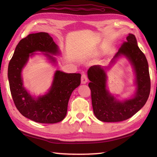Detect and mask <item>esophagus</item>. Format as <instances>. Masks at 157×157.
Segmentation results:
<instances>
[{"mask_svg":"<svg viewBox=\"0 0 157 157\" xmlns=\"http://www.w3.org/2000/svg\"><path fill=\"white\" fill-rule=\"evenodd\" d=\"M88 82V78L86 77V75L85 74H82V77H81V83L82 84H86Z\"/></svg>","mask_w":157,"mask_h":157,"instance_id":"1","label":"esophagus"}]
</instances>
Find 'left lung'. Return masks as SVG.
Segmentation results:
<instances>
[{
  "label": "left lung",
  "mask_w": 157,
  "mask_h": 157,
  "mask_svg": "<svg viewBox=\"0 0 157 157\" xmlns=\"http://www.w3.org/2000/svg\"><path fill=\"white\" fill-rule=\"evenodd\" d=\"M122 56L130 61L134 69L136 90L132 98L121 101L106 88V71ZM88 77L90 80L88 86L91 90L94 113L98 120L103 122H120L128 119L144 106L150 94L148 62L137 46L136 36L130 33L107 67L99 65L91 66L88 70Z\"/></svg>",
  "instance_id": "left-lung-1"
}]
</instances>
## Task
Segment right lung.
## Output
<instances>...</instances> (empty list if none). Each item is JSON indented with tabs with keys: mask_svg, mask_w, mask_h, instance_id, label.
Wrapping results in <instances>:
<instances>
[{
	"mask_svg": "<svg viewBox=\"0 0 157 157\" xmlns=\"http://www.w3.org/2000/svg\"><path fill=\"white\" fill-rule=\"evenodd\" d=\"M36 52L43 53L56 64L52 55L59 50L48 33H33L19 42L10 61L8 77L14 104L23 116L36 122L54 124L63 120L67 115L69 98L80 84L81 75L56 71L50 89L44 95L35 98L23 86L21 72L29 58Z\"/></svg>",
	"mask_w": 157,
	"mask_h": 157,
	"instance_id": "add662e5",
	"label": "right lung"
}]
</instances>
